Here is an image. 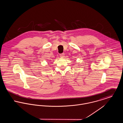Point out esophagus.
I'll use <instances>...</instances> for the list:
<instances>
[{
	"mask_svg": "<svg viewBox=\"0 0 123 123\" xmlns=\"http://www.w3.org/2000/svg\"><path fill=\"white\" fill-rule=\"evenodd\" d=\"M60 56L61 57H64V53H61L60 54Z\"/></svg>",
	"mask_w": 123,
	"mask_h": 123,
	"instance_id": "34e87169",
	"label": "esophagus"
}]
</instances>
